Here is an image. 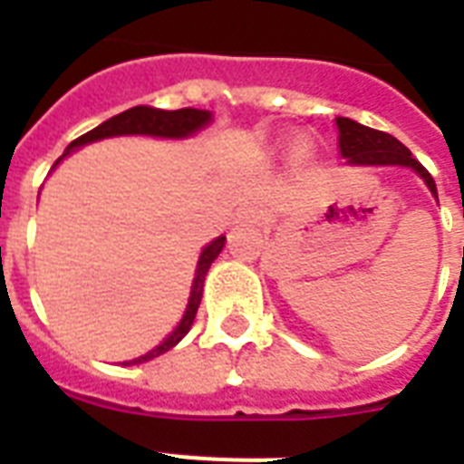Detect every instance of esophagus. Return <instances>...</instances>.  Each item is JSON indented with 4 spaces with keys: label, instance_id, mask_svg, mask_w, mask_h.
Returning a JSON list of instances; mask_svg holds the SVG:
<instances>
[{
    "label": "esophagus",
    "instance_id": "esophagus-1",
    "mask_svg": "<svg viewBox=\"0 0 464 464\" xmlns=\"http://www.w3.org/2000/svg\"><path fill=\"white\" fill-rule=\"evenodd\" d=\"M240 218L246 221V224H260L262 221V211L257 207H247V209L240 211Z\"/></svg>",
    "mask_w": 464,
    "mask_h": 464
}]
</instances>
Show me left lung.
I'll list each match as a JSON object with an SVG mask.
<instances>
[{
	"mask_svg": "<svg viewBox=\"0 0 464 464\" xmlns=\"http://www.w3.org/2000/svg\"><path fill=\"white\" fill-rule=\"evenodd\" d=\"M337 127L339 151H342L344 159H349V163H361V166H410L424 178L429 189L436 195V182H433L431 173L392 134L359 125V122H353L349 118H337Z\"/></svg>",
	"mask_w": 464,
	"mask_h": 464,
	"instance_id": "left-lung-1",
	"label": "left lung"
}]
</instances>
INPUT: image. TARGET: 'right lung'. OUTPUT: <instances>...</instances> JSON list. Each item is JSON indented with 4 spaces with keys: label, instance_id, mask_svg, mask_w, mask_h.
Instances as JSON below:
<instances>
[{
    "label": "right lung",
    "instance_id": "right-lung-1",
    "mask_svg": "<svg viewBox=\"0 0 464 464\" xmlns=\"http://www.w3.org/2000/svg\"><path fill=\"white\" fill-rule=\"evenodd\" d=\"M211 120V112L207 111H197V108H180V111H159V108H149V105H137V108H130V111L120 112L115 118L105 120L103 125H98L96 130L82 134L79 140H74L69 144V149L64 151V156L72 151V149L82 147V144H89V141L105 140V137H118V134H151V137H188V134L202 130L207 122ZM64 156L54 160V166L60 163ZM226 238L218 236L214 243L204 247L202 255H199V262H197V276L195 284H192V296H189L188 310L182 315L180 324L175 327L170 334H168L163 342H160L156 349H151L149 353L140 356V359L130 361V363H144V361L154 359V356H160L166 353L168 349H173L178 342H180L185 334L192 327V320L197 315V308H199V301H202V289H204V276L209 272L211 262L217 260L218 253L224 250Z\"/></svg>",
    "mask_w": 464,
    "mask_h": 464
}]
</instances>
